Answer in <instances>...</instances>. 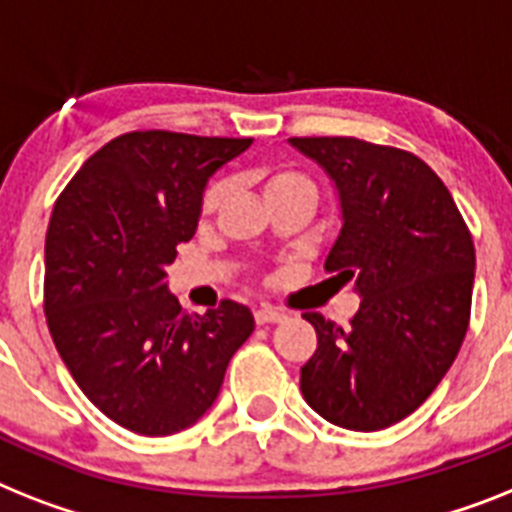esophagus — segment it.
<instances>
[{
	"instance_id": "esophagus-1",
	"label": "esophagus",
	"mask_w": 512,
	"mask_h": 512,
	"mask_svg": "<svg viewBox=\"0 0 512 512\" xmlns=\"http://www.w3.org/2000/svg\"><path fill=\"white\" fill-rule=\"evenodd\" d=\"M253 319H256V324H274V322H282L285 314H282L280 308H274V306H259L256 311H253Z\"/></svg>"
}]
</instances>
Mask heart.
I'll return each instance as SVG.
<instances>
[{"label": "heart", "mask_w": 512, "mask_h": 512, "mask_svg": "<svg viewBox=\"0 0 512 512\" xmlns=\"http://www.w3.org/2000/svg\"><path fill=\"white\" fill-rule=\"evenodd\" d=\"M261 185H264V193L269 201L277 196H285V193H295V190L316 193L314 180H311L303 170H298V167H290V164H274V167L261 170ZM227 193H230V183H227L225 177H214V180H209L206 188L201 190V201H198L201 217H211V214L222 206Z\"/></svg>", "instance_id": "1"}]
</instances>
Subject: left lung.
<instances>
[{
    "label": "left lung",
    "mask_w": 512,
    "mask_h": 512,
    "mask_svg": "<svg viewBox=\"0 0 512 512\" xmlns=\"http://www.w3.org/2000/svg\"><path fill=\"white\" fill-rule=\"evenodd\" d=\"M290 143L340 190L342 232L324 272L356 280L363 295L345 329L303 314L316 329L303 398L353 432L387 429L437 390L458 356L471 322L474 238L445 183L411 151L356 135Z\"/></svg>",
    "instance_id": "1"
}]
</instances>
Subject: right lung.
Instances as JSON below:
<instances>
[{
  "label": "right lung",
  "instance_id": "obj_1",
  "mask_svg": "<svg viewBox=\"0 0 512 512\" xmlns=\"http://www.w3.org/2000/svg\"><path fill=\"white\" fill-rule=\"evenodd\" d=\"M251 138L130 130L101 146L54 201L44 248L49 335L83 395L114 424L164 437L217 400L253 314L222 301L188 316L167 264L196 232L206 180Z\"/></svg>",
  "mask_w": 512,
  "mask_h": 512
}]
</instances>
